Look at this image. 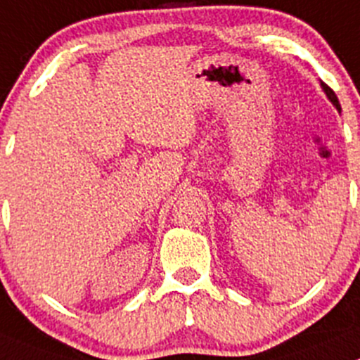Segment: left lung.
<instances>
[{"label":"left lung","instance_id":"obj_1","mask_svg":"<svg viewBox=\"0 0 360 360\" xmlns=\"http://www.w3.org/2000/svg\"><path fill=\"white\" fill-rule=\"evenodd\" d=\"M320 84H321V88H323L325 95H327V97H328V101H330V102H332V104L336 105V109H338V111H341V105H340V101H338L336 94H334V91H332V90H330V88H328V86H327V84H325V83H320Z\"/></svg>","mask_w":360,"mask_h":360}]
</instances>
